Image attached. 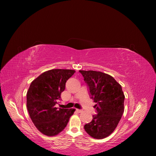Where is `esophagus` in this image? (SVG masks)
<instances>
[{"label":"esophagus","mask_w":156,"mask_h":156,"mask_svg":"<svg viewBox=\"0 0 156 156\" xmlns=\"http://www.w3.org/2000/svg\"><path fill=\"white\" fill-rule=\"evenodd\" d=\"M76 111H77V112H79V113L83 112V110H81V109H76Z\"/></svg>","instance_id":"34e87169"}]
</instances>
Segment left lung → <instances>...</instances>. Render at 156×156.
<instances>
[{
  "label": "left lung",
  "instance_id": "1",
  "mask_svg": "<svg viewBox=\"0 0 156 156\" xmlns=\"http://www.w3.org/2000/svg\"><path fill=\"white\" fill-rule=\"evenodd\" d=\"M89 88L97 111L92 120L84 125L94 139H104L115 131L124 111L125 96L120 84L111 75L96 71L80 70Z\"/></svg>",
  "mask_w": 156,
  "mask_h": 156
}]
</instances>
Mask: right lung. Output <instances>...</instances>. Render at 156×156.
<instances>
[{
  "mask_svg": "<svg viewBox=\"0 0 156 156\" xmlns=\"http://www.w3.org/2000/svg\"><path fill=\"white\" fill-rule=\"evenodd\" d=\"M75 72L54 69L41 73L33 81L27 94V107L36 128L47 136L58 135L67 126L75 108H56L66 83Z\"/></svg>",
  "mask_w": 156,
  "mask_h": 156,
  "instance_id": "right-lung-1",
  "label": "right lung"
}]
</instances>
